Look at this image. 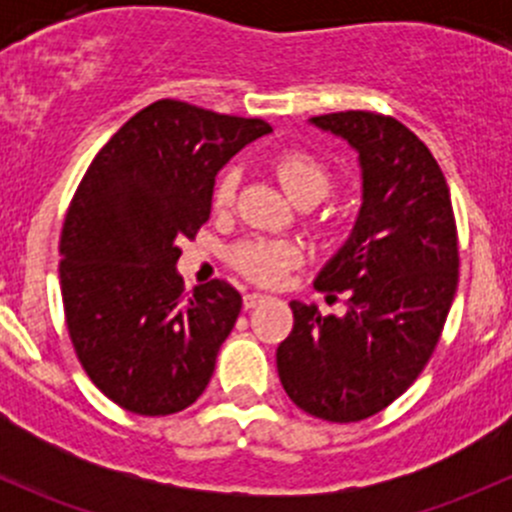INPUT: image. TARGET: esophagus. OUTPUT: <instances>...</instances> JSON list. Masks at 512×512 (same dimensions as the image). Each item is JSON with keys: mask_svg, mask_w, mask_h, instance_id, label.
Here are the masks:
<instances>
[{"mask_svg": "<svg viewBox=\"0 0 512 512\" xmlns=\"http://www.w3.org/2000/svg\"><path fill=\"white\" fill-rule=\"evenodd\" d=\"M267 299V294H260V292H247L245 297H242V304H245V309H255L257 304H262Z\"/></svg>", "mask_w": 512, "mask_h": 512, "instance_id": "1", "label": "esophagus"}]
</instances>
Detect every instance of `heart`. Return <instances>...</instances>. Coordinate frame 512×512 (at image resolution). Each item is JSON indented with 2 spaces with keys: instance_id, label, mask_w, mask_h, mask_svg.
I'll use <instances>...</instances> for the list:
<instances>
[{
  "instance_id": "1",
  "label": "heart",
  "mask_w": 512,
  "mask_h": 512,
  "mask_svg": "<svg viewBox=\"0 0 512 512\" xmlns=\"http://www.w3.org/2000/svg\"><path fill=\"white\" fill-rule=\"evenodd\" d=\"M277 178L285 185L294 203H319L332 190V173L317 156L299 148H287L272 158ZM240 190V168L227 165L215 180L213 205L218 210H230ZM302 262V250L287 240H252L245 242L232 255V265L257 285H280L292 267Z\"/></svg>"
}]
</instances>
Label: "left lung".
<instances>
[{"label": "left lung", "mask_w": 512, "mask_h": 512, "mask_svg": "<svg viewBox=\"0 0 512 512\" xmlns=\"http://www.w3.org/2000/svg\"><path fill=\"white\" fill-rule=\"evenodd\" d=\"M309 121L359 153L361 210L314 282L347 292V314L289 302L277 371L309 416L352 423L399 399L431 359L458 287L456 218L436 158L404 123L374 111Z\"/></svg>", "instance_id": "1"}]
</instances>
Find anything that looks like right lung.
Returning a JSON list of instances; mask_svg holds the SVG:
<instances>
[{"label":"right lung","instance_id":"right-lung-1","mask_svg":"<svg viewBox=\"0 0 512 512\" xmlns=\"http://www.w3.org/2000/svg\"><path fill=\"white\" fill-rule=\"evenodd\" d=\"M262 118L185 101L151 103L96 153L61 230V299L81 366L103 396L141 416L198 401L242 297L223 280L185 294L180 242L208 223L215 175L270 133Z\"/></svg>","mask_w":512,"mask_h":512}]
</instances>
